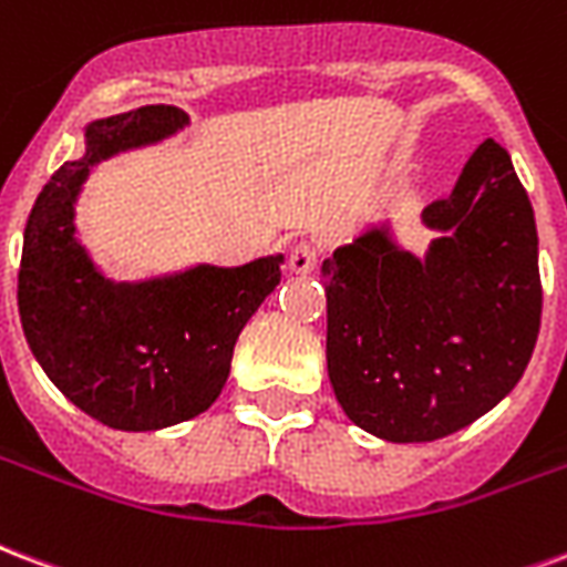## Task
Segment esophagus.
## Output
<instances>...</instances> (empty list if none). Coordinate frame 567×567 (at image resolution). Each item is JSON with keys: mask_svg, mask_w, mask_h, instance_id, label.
<instances>
[{"mask_svg": "<svg viewBox=\"0 0 567 567\" xmlns=\"http://www.w3.org/2000/svg\"><path fill=\"white\" fill-rule=\"evenodd\" d=\"M318 244L312 240H300V244L291 246V255H288V265H291L293 274H312L318 267Z\"/></svg>", "mask_w": 567, "mask_h": 567, "instance_id": "obj_1", "label": "esophagus"}]
</instances>
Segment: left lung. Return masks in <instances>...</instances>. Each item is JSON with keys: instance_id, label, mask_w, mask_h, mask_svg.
Returning a JSON list of instances; mask_svg holds the SVG:
<instances>
[{"instance_id": "obj_1", "label": "left lung", "mask_w": 567, "mask_h": 567, "mask_svg": "<svg viewBox=\"0 0 567 567\" xmlns=\"http://www.w3.org/2000/svg\"><path fill=\"white\" fill-rule=\"evenodd\" d=\"M422 219L446 231L425 261L378 228L321 267L336 399L389 443L485 416L524 378L542 327L535 214L503 145L482 142Z\"/></svg>"}]
</instances>
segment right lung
<instances>
[{
	"mask_svg": "<svg viewBox=\"0 0 567 567\" xmlns=\"http://www.w3.org/2000/svg\"><path fill=\"white\" fill-rule=\"evenodd\" d=\"M187 121L166 103L94 121L85 157L53 172L25 223L17 279L25 341L64 399L118 431H157L205 413L226 386L237 336L282 279V255H270L115 285L76 244L73 198L89 168Z\"/></svg>",
	"mask_w": 567,
	"mask_h": 567,
	"instance_id": "right-lung-1",
	"label": "right lung"
}]
</instances>
